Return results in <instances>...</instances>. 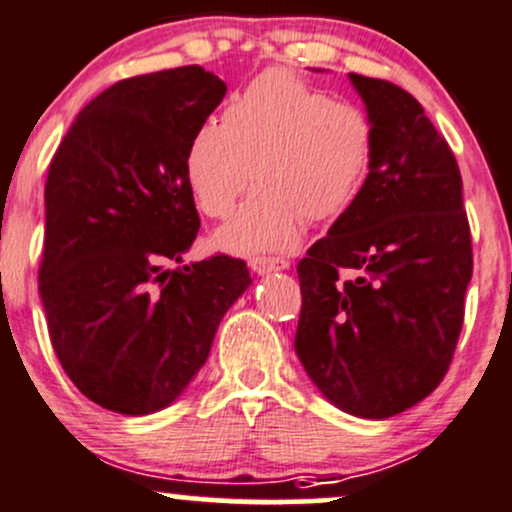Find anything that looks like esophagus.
<instances>
[{
  "instance_id": "1",
  "label": "esophagus",
  "mask_w": 512,
  "mask_h": 512,
  "mask_svg": "<svg viewBox=\"0 0 512 512\" xmlns=\"http://www.w3.org/2000/svg\"><path fill=\"white\" fill-rule=\"evenodd\" d=\"M247 265H250L252 272L257 274H269V272H277V269H289L291 262L286 260V257H250L247 260Z\"/></svg>"
}]
</instances>
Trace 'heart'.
<instances>
[{
  "mask_svg": "<svg viewBox=\"0 0 512 512\" xmlns=\"http://www.w3.org/2000/svg\"><path fill=\"white\" fill-rule=\"evenodd\" d=\"M374 143L372 121L359 106L272 70L233 97L223 123L194 133L184 174L209 218H226L250 179L257 184L216 233L221 250L257 255L294 245L303 218L325 221L350 209L367 182Z\"/></svg>",
  "mask_w": 512,
  "mask_h": 512,
  "instance_id": "b5f03b06",
  "label": "heart"
}]
</instances>
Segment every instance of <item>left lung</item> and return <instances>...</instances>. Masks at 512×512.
Wrapping results in <instances>:
<instances>
[{"mask_svg":"<svg viewBox=\"0 0 512 512\" xmlns=\"http://www.w3.org/2000/svg\"><path fill=\"white\" fill-rule=\"evenodd\" d=\"M374 126L362 192L299 262L296 355L330 403L391 418L445 379L474 255L462 174L423 106L350 75Z\"/></svg>","mask_w":512,"mask_h":512,"instance_id":"8db88e82","label":"left lung"}]
</instances>
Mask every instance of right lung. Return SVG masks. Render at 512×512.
Wrapping results in <instances>:
<instances>
[{"label":"right lung","instance_id":"1","mask_svg":"<svg viewBox=\"0 0 512 512\" xmlns=\"http://www.w3.org/2000/svg\"><path fill=\"white\" fill-rule=\"evenodd\" d=\"M223 97L199 65L128 77L84 106L50 162L38 291L65 374L106 411L170 406L252 282L228 255L165 269L199 233L184 155Z\"/></svg>","mask_w":512,"mask_h":512}]
</instances>
